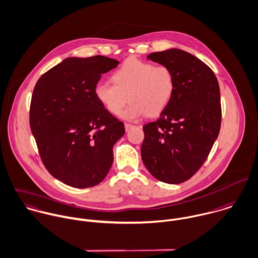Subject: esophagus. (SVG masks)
<instances>
[{"label": "esophagus", "mask_w": 258, "mask_h": 258, "mask_svg": "<svg viewBox=\"0 0 258 258\" xmlns=\"http://www.w3.org/2000/svg\"><path fill=\"white\" fill-rule=\"evenodd\" d=\"M124 127H125V132H128L130 130H132L133 127H135V125L131 124V123H124Z\"/></svg>", "instance_id": "1"}]
</instances>
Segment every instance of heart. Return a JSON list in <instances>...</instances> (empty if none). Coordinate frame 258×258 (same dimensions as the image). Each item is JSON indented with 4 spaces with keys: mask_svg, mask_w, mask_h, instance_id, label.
Here are the masks:
<instances>
[{
    "mask_svg": "<svg viewBox=\"0 0 258 258\" xmlns=\"http://www.w3.org/2000/svg\"><path fill=\"white\" fill-rule=\"evenodd\" d=\"M112 84L101 83L96 86L95 95L103 107L113 115L122 112L125 119L135 120L146 114H160L171 102L175 92L172 71L163 64L128 58L110 77Z\"/></svg>",
    "mask_w": 258,
    "mask_h": 258,
    "instance_id": "b5f03b06",
    "label": "heart"
}]
</instances>
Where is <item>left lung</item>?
I'll return each instance as SVG.
<instances>
[{
    "label": "left lung",
    "instance_id": "8db88e82",
    "mask_svg": "<svg viewBox=\"0 0 258 258\" xmlns=\"http://www.w3.org/2000/svg\"><path fill=\"white\" fill-rule=\"evenodd\" d=\"M148 58L172 71L175 92L160 116L143 126L142 158L156 179L181 183L202 167L218 137V82L203 60L182 50L153 52Z\"/></svg>",
    "mask_w": 258,
    "mask_h": 258
}]
</instances>
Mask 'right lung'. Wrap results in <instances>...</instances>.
Returning a JSON list of instances; mask_svg holds the SVG:
<instances>
[{
    "label": "right lung",
    "instance_id": "obj_1",
    "mask_svg": "<svg viewBox=\"0 0 258 258\" xmlns=\"http://www.w3.org/2000/svg\"><path fill=\"white\" fill-rule=\"evenodd\" d=\"M116 59L94 55L68 57L37 82L30 105V126L41 159L53 177L76 187L99 184L113 161V145L124 124L97 100L102 74Z\"/></svg>",
    "mask_w": 258,
    "mask_h": 258
}]
</instances>
